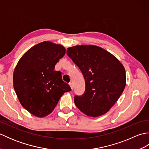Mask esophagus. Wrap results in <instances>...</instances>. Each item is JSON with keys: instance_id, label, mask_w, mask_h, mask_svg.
<instances>
[{"instance_id": "esophagus-1", "label": "esophagus", "mask_w": 149, "mask_h": 149, "mask_svg": "<svg viewBox=\"0 0 149 149\" xmlns=\"http://www.w3.org/2000/svg\"><path fill=\"white\" fill-rule=\"evenodd\" d=\"M69 85H70V86L71 89L73 90V88H74V85H73V83H69Z\"/></svg>"}]
</instances>
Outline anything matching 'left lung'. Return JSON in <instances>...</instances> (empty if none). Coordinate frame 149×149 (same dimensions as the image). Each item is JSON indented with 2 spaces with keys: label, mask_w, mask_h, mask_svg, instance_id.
Wrapping results in <instances>:
<instances>
[{
  "label": "left lung",
  "mask_w": 149,
  "mask_h": 149,
  "mask_svg": "<svg viewBox=\"0 0 149 149\" xmlns=\"http://www.w3.org/2000/svg\"><path fill=\"white\" fill-rule=\"evenodd\" d=\"M66 54L79 68L85 80L84 93L74 97L75 106L88 116L104 115L125 88L123 66L111 54L95 45L70 47Z\"/></svg>",
  "instance_id": "left-lung-1"
}]
</instances>
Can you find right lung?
Segmentation results:
<instances>
[{"instance_id":"1","label":"right lung","mask_w":149,"mask_h":149,"mask_svg":"<svg viewBox=\"0 0 149 149\" xmlns=\"http://www.w3.org/2000/svg\"><path fill=\"white\" fill-rule=\"evenodd\" d=\"M65 54L61 45L43 42L31 48L19 60L13 74V86L22 106L38 117L49 115L64 93L71 91L54 70Z\"/></svg>"}]
</instances>
